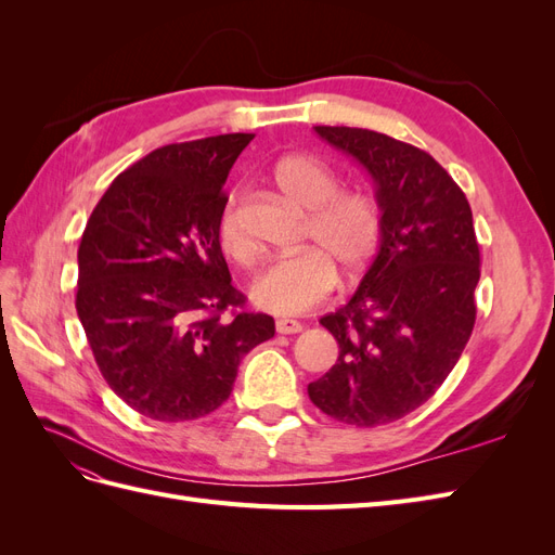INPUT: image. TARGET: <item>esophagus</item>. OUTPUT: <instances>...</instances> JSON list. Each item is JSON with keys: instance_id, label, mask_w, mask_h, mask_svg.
<instances>
[{"instance_id": "34e87169", "label": "esophagus", "mask_w": 555, "mask_h": 555, "mask_svg": "<svg viewBox=\"0 0 555 555\" xmlns=\"http://www.w3.org/2000/svg\"><path fill=\"white\" fill-rule=\"evenodd\" d=\"M275 331L280 335H292V333H300L304 331V324L296 322V319H278L275 322Z\"/></svg>"}]
</instances>
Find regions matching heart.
<instances>
[{"label": "heart", "mask_w": 555, "mask_h": 555, "mask_svg": "<svg viewBox=\"0 0 555 555\" xmlns=\"http://www.w3.org/2000/svg\"><path fill=\"white\" fill-rule=\"evenodd\" d=\"M273 180L289 204L308 210L304 243L312 245L294 257L268 263L251 280L249 298L271 314H300L331 294L335 266L345 278H357L375 257L382 217L373 198L341 192L340 178L312 155H289L278 162ZM217 238L229 257L249 261L255 247L241 222L238 198L229 196L217 220Z\"/></svg>", "instance_id": "1"}]
</instances>
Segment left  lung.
<instances>
[{
    "label": "left lung",
    "mask_w": 555,
    "mask_h": 555,
    "mask_svg": "<svg viewBox=\"0 0 555 555\" xmlns=\"http://www.w3.org/2000/svg\"><path fill=\"white\" fill-rule=\"evenodd\" d=\"M314 133L371 176L382 238L357 292L319 319L340 351L308 396L338 422L373 428L424 405L469 340L479 282L473 210L424 150L357 127Z\"/></svg>",
    "instance_id": "obj_1"
}]
</instances>
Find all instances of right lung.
Segmentation results:
<instances>
[{"instance_id": "right-lung-1", "label": "right lung", "mask_w": 555, "mask_h": 555, "mask_svg": "<svg viewBox=\"0 0 555 555\" xmlns=\"http://www.w3.org/2000/svg\"><path fill=\"white\" fill-rule=\"evenodd\" d=\"M251 139L153 150L111 182L82 231L78 319L111 389L155 422L215 412L241 359L275 335L273 317L243 310L217 238L222 188Z\"/></svg>"}]
</instances>
